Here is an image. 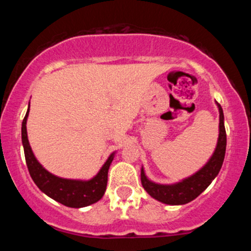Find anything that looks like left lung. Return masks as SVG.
I'll use <instances>...</instances> for the list:
<instances>
[{"label": "left lung", "instance_id": "8db88e82", "mask_svg": "<svg viewBox=\"0 0 251 251\" xmlns=\"http://www.w3.org/2000/svg\"><path fill=\"white\" fill-rule=\"evenodd\" d=\"M216 103L220 112V127H218L220 133H218L217 145L208 163L196 174L175 184L154 183L146 177L144 168H142V174H140L142 185L152 198L164 204H170V205H183L197 198L218 175L223 164L224 155H226V127H224L223 109L220 103Z\"/></svg>", "mask_w": 251, "mask_h": 251}]
</instances>
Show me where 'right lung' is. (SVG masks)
I'll use <instances>...</instances> for the list:
<instances>
[{
	"label": "right lung",
	"instance_id": "right-lung-1",
	"mask_svg": "<svg viewBox=\"0 0 251 251\" xmlns=\"http://www.w3.org/2000/svg\"><path fill=\"white\" fill-rule=\"evenodd\" d=\"M29 107L30 105H28V111L25 113L24 122H22V145H24L28 171L37 188L48 197L53 198L54 201H59L66 206H70V208H83V206H88L101 200L106 191V186H107L109 165L113 160L116 152L109 154L99 172L88 180L67 179V178L57 177V176L50 174L39 163L29 145L27 126H25L28 114H29Z\"/></svg>",
	"mask_w": 251,
	"mask_h": 251
}]
</instances>
